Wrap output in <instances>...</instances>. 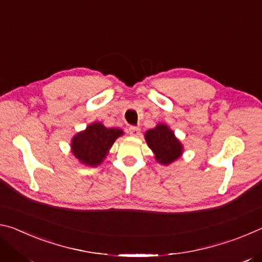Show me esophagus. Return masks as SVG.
<instances>
[{
	"mask_svg": "<svg viewBox=\"0 0 262 262\" xmlns=\"http://www.w3.org/2000/svg\"><path fill=\"white\" fill-rule=\"evenodd\" d=\"M140 132H141V129H140L139 127L132 126V127L128 128V133H129V134L133 135V136H139L140 135Z\"/></svg>",
	"mask_w": 262,
	"mask_h": 262,
	"instance_id": "1",
	"label": "esophagus"
}]
</instances>
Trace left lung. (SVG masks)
<instances>
[{"label": "left lung", "mask_w": 262, "mask_h": 262, "mask_svg": "<svg viewBox=\"0 0 262 262\" xmlns=\"http://www.w3.org/2000/svg\"><path fill=\"white\" fill-rule=\"evenodd\" d=\"M145 141L155 152L157 161L164 165H168L183 154L181 143L176 139L173 132L165 125H158L148 130L145 133Z\"/></svg>", "instance_id": "8db88e82"}]
</instances>
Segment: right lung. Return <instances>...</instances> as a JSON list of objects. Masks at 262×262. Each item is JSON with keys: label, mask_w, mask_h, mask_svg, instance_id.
<instances>
[{"label": "right lung", "mask_w": 262, "mask_h": 262, "mask_svg": "<svg viewBox=\"0 0 262 262\" xmlns=\"http://www.w3.org/2000/svg\"><path fill=\"white\" fill-rule=\"evenodd\" d=\"M122 134L119 128H106L100 122L92 123L74 137L72 151L82 164L97 166L104 161L114 141Z\"/></svg>", "instance_id": "1"}]
</instances>
